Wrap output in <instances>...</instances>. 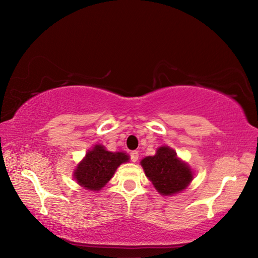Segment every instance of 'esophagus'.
<instances>
[{"instance_id": "1", "label": "esophagus", "mask_w": 258, "mask_h": 258, "mask_svg": "<svg viewBox=\"0 0 258 258\" xmlns=\"http://www.w3.org/2000/svg\"><path fill=\"white\" fill-rule=\"evenodd\" d=\"M138 160H139V152H136V151L131 152V161L136 162Z\"/></svg>"}]
</instances>
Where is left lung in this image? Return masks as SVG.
<instances>
[{
	"instance_id": "8db88e82",
	"label": "left lung",
	"mask_w": 258,
	"mask_h": 258,
	"mask_svg": "<svg viewBox=\"0 0 258 258\" xmlns=\"http://www.w3.org/2000/svg\"><path fill=\"white\" fill-rule=\"evenodd\" d=\"M141 165L156 190L164 196L184 190L193 179L190 167L168 146L158 147L156 154L143 158Z\"/></svg>"
}]
</instances>
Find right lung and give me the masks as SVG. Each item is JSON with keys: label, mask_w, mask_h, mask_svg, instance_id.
<instances>
[{"label": "right lung", "mask_w": 258, "mask_h": 258, "mask_svg": "<svg viewBox=\"0 0 258 258\" xmlns=\"http://www.w3.org/2000/svg\"><path fill=\"white\" fill-rule=\"evenodd\" d=\"M130 161L123 152H108L103 145H95L86 153L74 171V178L80 186L90 190H101L120 164Z\"/></svg>", "instance_id": "add662e5"}]
</instances>
